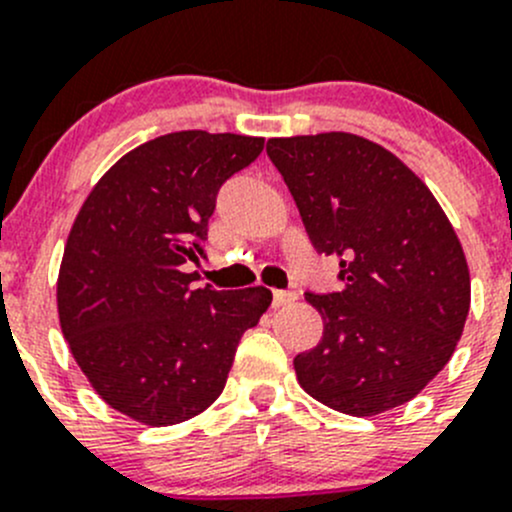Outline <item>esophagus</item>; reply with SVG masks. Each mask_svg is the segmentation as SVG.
I'll use <instances>...</instances> for the list:
<instances>
[{
    "label": "esophagus",
    "instance_id": "obj_1",
    "mask_svg": "<svg viewBox=\"0 0 512 512\" xmlns=\"http://www.w3.org/2000/svg\"><path fill=\"white\" fill-rule=\"evenodd\" d=\"M297 300L295 292L290 290H275L272 292V307H287Z\"/></svg>",
    "mask_w": 512,
    "mask_h": 512
}]
</instances>
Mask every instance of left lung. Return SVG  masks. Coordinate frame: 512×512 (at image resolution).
<instances>
[{
    "label": "left lung",
    "mask_w": 512,
    "mask_h": 512,
    "mask_svg": "<svg viewBox=\"0 0 512 512\" xmlns=\"http://www.w3.org/2000/svg\"><path fill=\"white\" fill-rule=\"evenodd\" d=\"M267 155L315 250L340 257L342 290L305 295L322 340L295 357L300 388L355 418L410 403L468 320L470 270L448 215L403 160L350 132L275 137Z\"/></svg>",
    "instance_id": "obj_1"
}]
</instances>
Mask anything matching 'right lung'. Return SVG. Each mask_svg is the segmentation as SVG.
<instances>
[{"label": "right lung", "mask_w": 512, "mask_h": 512, "mask_svg": "<svg viewBox=\"0 0 512 512\" xmlns=\"http://www.w3.org/2000/svg\"><path fill=\"white\" fill-rule=\"evenodd\" d=\"M262 137L185 130L127 152L92 187L57 277L59 325L94 393L152 428L185 423L225 390L237 345L272 292L192 287L220 187Z\"/></svg>", "instance_id": "add662e5"}]
</instances>
